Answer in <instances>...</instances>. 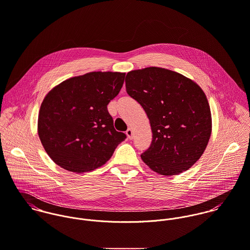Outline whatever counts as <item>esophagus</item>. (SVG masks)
Returning <instances> with one entry per match:
<instances>
[{"label":"esophagus","mask_w":250,"mask_h":250,"mask_svg":"<svg viewBox=\"0 0 250 250\" xmlns=\"http://www.w3.org/2000/svg\"><path fill=\"white\" fill-rule=\"evenodd\" d=\"M125 133H126L128 139H132V137H133V130H132V128H128Z\"/></svg>","instance_id":"34e87169"}]
</instances>
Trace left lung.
<instances>
[{"label":"left lung","mask_w":250,"mask_h":250,"mask_svg":"<svg viewBox=\"0 0 250 250\" xmlns=\"http://www.w3.org/2000/svg\"><path fill=\"white\" fill-rule=\"evenodd\" d=\"M126 93L145 110L152 132L141 158L163 176L188 170L203 154L211 133V114L199 85L178 72L156 66L131 70Z\"/></svg>","instance_id":"left-lung-1"}]
</instances>
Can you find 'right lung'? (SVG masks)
Masks as SVG:
<instances>
[{
    "mask_svg": "<svg viewBox=\"0 0 250 250\" xmlns=\"http://www.w3.org/2000/svg\"><path fill=\"white\" fill-rule=\"evenodd\" d=\"M125 72L93 71L62 81L45 96L38 133L51 159L77 174L105 164L126 136L114 128L108 103L120 93Z\"/></svg>",
    "mask_w": 250,
    "mask_h": 250,
    "instance_id": "right-lung-1",
    "label": "right lung"
}]
</instances>
